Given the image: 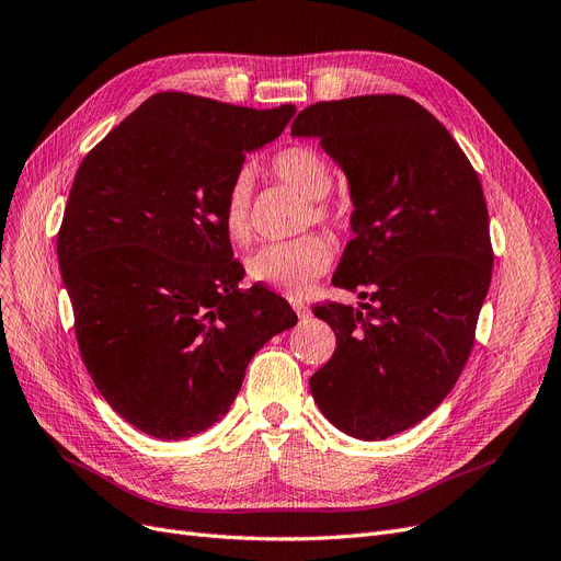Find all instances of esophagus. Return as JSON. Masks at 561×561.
I'll return each mask as SVG.
<instances>
[{
    "instance_id": "esophagus-1",
    "label": "esophagus",
    "mask_w": 561,
    "mask_h": 561,
    "mask_svg": "<svg viewBox=\"0 0 561 561\" xmlns=\"http://www.w3.org/2000/svg\"><path fill=\"white\" fill-rule=\"evenodd\" d=\"M291 305H294V309H296V314H298V319H300V321H307L309 317H312V309H309L305 302L294 300Z\"/></svg>"
}]
</instances>
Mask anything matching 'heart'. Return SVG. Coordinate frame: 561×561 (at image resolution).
Masks as SVG:
<instances>
[{
    "label": "heart",
    "mask_w": 561,
    "mask_h": 561,
    "mask_svg": "<svg viewBox=\"0 0 561 561\" xmlns=\"http://www.w3.org/2000/svg\"><path fill=\"white\" fill-rule=\"evenodd\" d=\"M267 171L307 198V210L300 221L302 226L317 224L330 233L344 231L346 213L325 196L333 190V169L319 150L309 148V145H291V148L273 154ZM221 226L226 238L238 247H247L254 238L252 182H249L247 173L236 175L228 184L221 205ZM330 261H333V249H330L328 240L317 233H307L261 247L259 252L247 259V277L275 288V291L296 296L325 273Z\"/></svg>",
    "instance_id": "b5f03b06"
}]
</instances>
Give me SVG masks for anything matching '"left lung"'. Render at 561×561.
Masks as SVG:
<instances>
[{"label": "left lung", "instance_id": "8db88e82", "mask_svg": "<svg viewBox=\"0 0 561 561\" xmlns=\"http://www.w3.org/2000/svg\"><path fill=\"white\" fill-rule=\"evenodd\" d=\"M291 134L317 136L348 178L356 236L333 284L369 300L314 307L337 348L309 390L342 432L386 439L437 409L471 354L494 259L483 186L444 124L402 94L312 103Z\"/></svg>", "mask_w": 561, "mask_h": 561}]
</instances>
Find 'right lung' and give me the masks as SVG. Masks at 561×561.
I'll list each match as a JSON object with an SVG mask.
<instances>
[{
  "mask_svg": "<svg viewBox=\"0 0 561 561\" xmlns=\"http://www.w3.org/2000/svg\"><path fill=\"white\" fill-rule=\"evenodd\" d=\"M294 113L159 92L80 161L57 233L78 348L103 400L150 437L217 423L256 351L298 321L265 286L240 288L221 226L247 152Z\"/></svg>",
  "mask_w": 561,
  "mask_h": 561,
  "instance_id": "right-lung-1",
  "label": "right lung"
}]
</instances>
